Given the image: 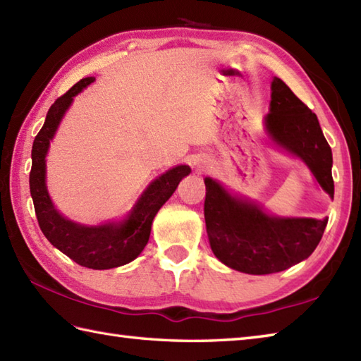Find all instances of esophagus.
Masks as SVG:
<instances>
[{
  "instance_id": "1",
  "label": "esophagus",
  "mask_w": 361,
  "mask_h": 361,
  "mask_svg": "<svg viewBox=\"0 0 361 361\" xmlns=\"http://www.w3.org/2000/svg\"><path fill=\"white\" fill-rule=\"evenodd\" d=\"M195 164H197L198 167H203V166H202V163H200V161H197V163H195Z\"/></svg>"
}]
</instances>
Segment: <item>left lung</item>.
I'll return each mask as SVG.
<instances>
[{"label":"left lung","mask_w":361,"mask_h":361,"mask_svg":"<svg viewBox=\"0 0 361 361\" xmlns=\"http://www.w3.org/2000/svg\"><path fill=\"white\" fill-rule=\"evenodd\" d=\"M265 127L273 142L302 159L318 185L334 198L332 150L315 113L279 78L271 82ZM204 221L214 255L233 270L248 274L283 271L307 259L321 240L327 219L276 217L259 204L231 195L204 178Z\"/></svg>","instance_id":"obj_1"}]
</instances>
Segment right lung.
Returning <instances> with one entry per match:
<instances>
[{
	"mask_svg": "<svg viewBox=\"0 0 361 361\" xmlns=\"http://www.w3.org/2000/svg\"><path fill=\"white\" fill-rule=\"evenodd\" d=\"M94 78H85L60 96L46 114L44 124L32 144V167L29 173L30 195L34 200L35 216L44 234L54 247L74 262L93 270L126 265L140 256L149 242L152 221L178 183L190 173L189 166H176L157 180H153L136 202L128 217L119 224L83 226L65 219L49 198L46 189V153L65 111L70 109L74 96L87 88Z\"/></svg>",
	"mask_w": 361,
	"mask_h": 361,
	"instance_id": "1",
	"label": "right lung"
}]
</instances>
